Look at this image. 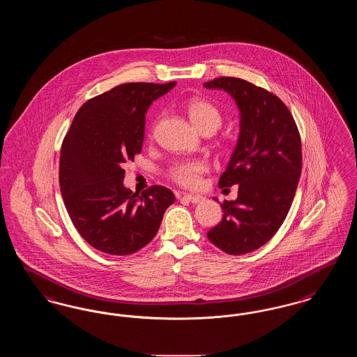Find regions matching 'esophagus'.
<instances>
[{"label":"esophagus","mask_w":357,"mask_h":357,"mask_svg":"<svg viewBox=\"0 0 357 357\" xmlns=\"http://www.w3.org/2000/svg\"><path fill=\"white\" fill-rule=\"evenodd\" d=\"M182 198L186 199L188 202H191V204H201V202L204 201L202 195H194V194H185Z\"/></svg>","instance_id":"34e87169"}]
</instances>
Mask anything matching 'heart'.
<instances>
[{
    "instance_id": "b5f03b06",
    "label": "heart",
    "mask_w": 357,
    "mask_h": 357,
    "mask_svg": "<svg viewBox=\"0 0 357 357\" xmlns=\"http://www.w3.org/2000/svg\"><path fill=\"white\" fill-rule=\"evenodd\" d=\"M186 111L191 123L204 132L206 130H211L215 132L222 124V114L217 105L213 102L192 98L186 102ZM153 132V131H151ZM207 170V165L204 160H181L171 166L167 171V176L172 182L186 188H195L199 186L202 175Z\"/></svg>"
}]
</instances>
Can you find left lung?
Segmentation results:
<instances>
[{"mask_svg":"<svg viewBox=\"0 0 357 357\" xmlns=\"http://www.w3.org/2000/svg\"><path fill=\"white\" fill-rule=\"evenodd\" d=\"M241 111L237 147L220 187L238 185L236 201L222 204V221L207 238L230 255L250 253L278 231L288 215L303 169L301 137L288 107L274 93L237 77H217Z\"/></svg>","mask_w":357,"mask_h":357,"instance_id":"1","label":"left lung"}]
</instances>
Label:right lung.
I'll return each instance as SVG.
<instances>
[{
	"instance_id": "obj_1",
	"label": "right lung",
	"mask_w": 357,
	"mask_h": 357,
	"mask_svg": "<svg viewBox=\"0 0 357 357\" xmlns=\"http://www.w3.org/2000/svg\"><path fill=\"white\" fill-rule=\"evenodd\" d=\"M166 84L126 83L82 105L61 144L59 182L70 221L96 250L128 255L158 233L175 195L151 186L140 195L123 186V163L142 151L146 112Z\"/></svg>"
}]
</instances>
